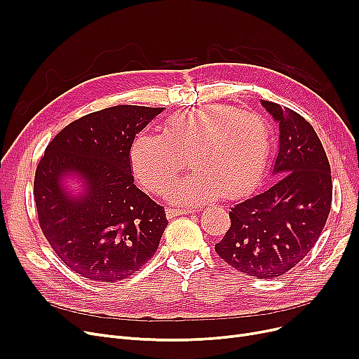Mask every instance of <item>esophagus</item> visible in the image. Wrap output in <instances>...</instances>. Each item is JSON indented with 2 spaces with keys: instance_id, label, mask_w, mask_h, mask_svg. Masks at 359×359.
Listing matches in <instances>:
<instances>
[{
  "instance_id": "obj_1",
  "label": "esophagus",
  "mask_w": 359,
  "mask_h": 359,
  "mask_svg": "<svg viewBox=\"0 0 359 359\" xmlns=\"http://www.w3.org/2000/svg\"><path fill=\"white\" fill-rule=\"evenodd\" d=\"M189 212H192V211H187V210H173V208L165 210L167 218H175V217H179V215H187Z\"/></svg>"
}]
</instances>
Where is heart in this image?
<instances>
[{"mask_svg":"<svg viewBox=\"0 0 359 359\" xmlns=\"http://www.w3.org/2000/svg\"><path fill=\"white\" fill-rule=\"evenodd\" d=\"M272 147L266 119L231 106L210 104L167 119L161 134L140 132L130 144L138 180L161 195L186 165L195 172L177 182L168 198L179 205H202L248 195L268 165Z\"/></svg>","mask_w":359,"mask_h":359,"instance_id":"obj_1","label":"heart"}]
</instances>
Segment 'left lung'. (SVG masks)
Masks as SVG:
<instances>
[{
	"instance_id": "1",
	"label": "left lung",
	"mask_w": 359,
	"mask_h": 359,
	"mask_svg": "<svg viewBox=\"0 0 359 359\" xmlns=\"http://www.w3.org/2000/svg\"><path fill=\"white\" fill-rule=\"evenodd\" d=\"M279 125L278 154L266 191L234 205L218 256L257 279L284 275L317 243L332 205L330 164L313 126L297 111L262 100Z\"/></svg>"
}]
</instances>
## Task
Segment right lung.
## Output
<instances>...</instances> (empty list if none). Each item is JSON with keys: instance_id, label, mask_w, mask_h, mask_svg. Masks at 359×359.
Listing matches in <instances>:
<instances>
[{"instance_id": "right-lung-1", "label": "right lung", "mask_w": 359, "mask_h": 359, "mask_svg": "<svg viewBox=\"0 0 359 359\" xmlns=\"http://www.w3.org/2000/svg\"><path fill=\"white\" fill-rule=\"evenodd\" d=\"M163 110L107 107L74 121L46 147L33 186L37 217L72 272L109 284L134 275L157 252L168 221L135 186L129 153Z\"/></svg>"}]
</instances>
